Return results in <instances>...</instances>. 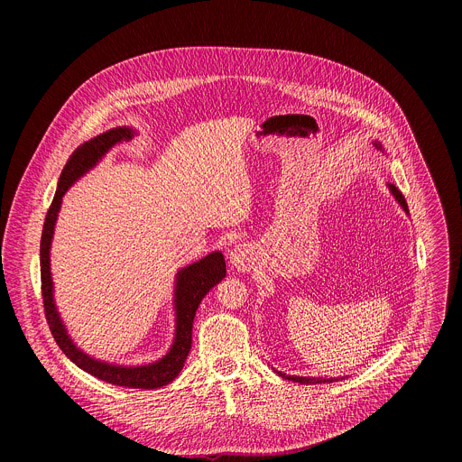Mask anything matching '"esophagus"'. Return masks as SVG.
Here are the masks:
<instances>
[{
	"label": "esophagus",
	"instance_id": "obj_1",
	"mask_svg": "<svg viewBox=\"0 0 462 462\" xmlns=\"http://www.w3.org/2000/svg\"><path fill=\"white\" fill-rule=\"evenodd\" d=\"M229 263L238 272H247L254 263V253L253 247L247 244H238L229 253Z\"/></svg>",
	"mask_w": 462,
	"mask_h": 462
}]
</instances>
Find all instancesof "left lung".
Masks as SVG:
<instances>
[{
	"instance_id": "obj_1",
	"label": "left lung",
	"mask_w": 462,
	"mask_h": 462,
	"mask_svg": "<svg viewBox=\"0 0 462 462\" xmlns=\"http://www.w3.org/2000/svg\"><path fill=\"white\" fill-rule=\"evenodd\" d=\"M374 145L377 147V149H381L383 151V145H381V142H374ZM388 189H390V192L393 194V198H395L396 202L402 206V209L409 215V208H407V202H405V199L402 196V192L396 189L395 185H392V183H388ZM281 377H284V379H288V381H293V383H300V384H322V383H334V381H337V379H324V377H299V375H286V374H281V372H277Z\"/></svg>"
}]
</instances>
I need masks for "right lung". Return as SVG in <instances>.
<instances>
[{"mask_svg": "<svg viewBox=\"0 0 462 462\" xmlns=\"http://www.w3.org/2000/svg\"><path fill=\"white\" fill-rule=\"evenodd\" d=\"M133 133L134 132L132 128H126V126L108 130L81 143L69 156L66 167L59 180L55 198L48 209L44 227H42L41 281H42V299H44V313H46L48 326L51 329L57 345L78 368L116 386H125L133 390H154L172 383L183 370L187 356L192 348V326H194V317H196L199 304L204 299V295L215 284H218V281L226 277V262L222 253L215 251L206 258L189 264L178 272L176 288H174L176 334H174L172 346L162 359L143 366H119V365L97 361L72 343L53 300V279L50 270V249H51L59 211L62 206V198L66 196L67 190L74 181H78L85 172H88L116 143L123 140H130Z\"/></svg>", "mask_w": 462, "mask_h": 462, "instance_id": "add662e5", "label": "right lung"}]
</instances>
